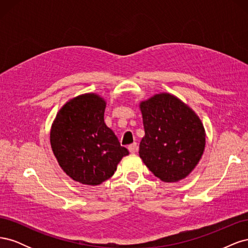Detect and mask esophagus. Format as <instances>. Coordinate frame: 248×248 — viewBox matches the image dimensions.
<instances>
[{"mask_svg":"<svg viewBox=\"0 0 248 248\" xmlns=\"http://www.w3.org/2000/svg\"><path fill=\"white\" fill-rule=\"evenodd\" d=\"M128 150H129L130 153L137 152V151H138V144H137V142H133V144L129 145V146H128Z\"/></svg>","mask_w":248,"mask_h":248,"instance_id":"obj_1","label":"esophagus"}]
</instances>
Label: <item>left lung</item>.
Returning a JSON list of instances; mask_svg holds the SVG:
<instances>
[{
    "instance_id": "1",
    "label": "left lung",
    "mask_w": 248,
    "mask_h": 248,
    "mask_svg": "<svg viewBox=\"0 0 248 248\" xmlns=\"http://www.w3.org/2000/svg\"><path fill=\"white\" fill-rule=\"evenodd\" d=\"M145 137L140 156L164 182L188 176L205 149V130L197 115L177 97L158 94L140 103Z\"/></svg>"
}]
</instances>
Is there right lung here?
Instances as JSON below:
<instances>
[{
    "mask_svg": "<svg viewBox=\"0 0 248 248\" xmlns=\"http://www.w3.org/2000/svg\"><path fill=\"white\" fill-rule=\"evenodd\" d=\"M104 108L99 96H78L60 109L51 127L50 145L60 167L81 184H101L129 154L104 123Z\"/></svg>",
    "mask_w": 248,
    "mask_h": 248,
    "instance_id": "right-lung-1",
    "label": "right lung"
}]
</instances>
